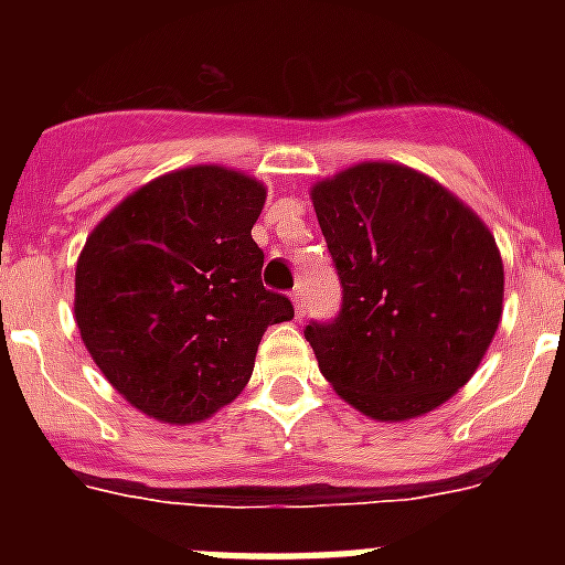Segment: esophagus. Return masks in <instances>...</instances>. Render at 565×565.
<instances>
[{
	"label": "esophagus",
	"instance_id": "obj_1",
	"mask_svg": "<svg viewBox=\"0 0 565 565\" xmlns=\"http://www.w3.org/2000/svg\"><path fill=\"white\" fill-rule=\"evenodd\" d=\"M291 299H294V311H297V317H302V313H306V291H302V286L294 288Z\"/></svg>",
	"mask_w": 565,
	"mask_h": 565
}]
</instances>
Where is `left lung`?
<instances>
[{"mask_svg":"<svg viewBox=\"0 0 565 565\" xmlns=\"http://www.w3.org/2000/svg\"><path fill=\"white\" fill-rule=\"evenodd\" d=\"M342 308L306 339L333 391L364 416L404 422L444 404L495 337V237L416 169L359 163L311 192Z\"/></svg>","mask_w":565,"mask_h":565,"instance_id":"left-lung-1","label":"left lung"}]
</instances>
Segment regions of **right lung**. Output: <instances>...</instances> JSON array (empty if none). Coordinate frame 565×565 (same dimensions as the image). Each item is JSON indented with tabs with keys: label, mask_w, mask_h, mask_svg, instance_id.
Returning <instances> with one entry per match:
<instances>
[{
	"label": "right lung",
	"mask_w": 565,
	"mask_h": 565,
	"mask_svg": "<svg viewBox=\"0 0 565 565\" xmlns=\"http://www.w3.org/2000/svg\"><path fill=\"white\" fill-rule=\"evenodd\" d=\"M266 189L223 167L147 183L93 228L76 266V322L89 356L132 407L203 422L254 371L291 299L263 286L252 228Z\"/></svg>",
	"instance_id": "1"
}]
</instances>
